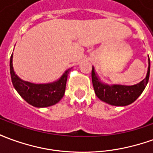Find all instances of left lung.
<instances>
[{
  "instance_id": "1",
  "label": "left lung",
  "mask_w": 153,
  "mask_h": 153,
  "mask_svg": "<svg viewBox=\"0 0 153 153\" xmlns=\"http://www.w3.org/2000/svg\"><path fill=\"white\" fill-rule=\"evenodd\" d=\"M149 74L150 59L148 56V69L146 78L137 84L132 86L105 84L100 80L93 66L92 70V81L95 93L100 100L112 106H125L134 102L141 95L148 83Z\"/></svg>"
}]
</instances>
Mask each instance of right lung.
Returning a JSON list of instances; mask_svg holds the SVG:
<instances>
[{"instance_id":"add662e5","label":"right lung","mask_w":153,"mask_h":153,"mask_svg":"<svg viewBox=\"0 0 153 153\" xmlns=\"http://www.w3.org/2000/svg\"><path fill=\"white\" fill-rule=\"evenodd\" d=\"M70 69L63 74L59 79L51 83L36 84L19 79L13 68V54L10 60V70L13 86L24 99L35 107H47L56 104L63 97L66 81Z\"/></svg>"}]
</instances>
